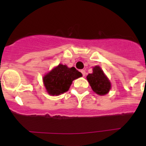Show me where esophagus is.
<instances>
[{"label": "esophagus", "instance_id": "esophagus-1", "mask_svg": "<svg viewBox=\"0 0 146 146\" xmlns=\"http://www.w3.org/2000/svg\"><path fill=\"white\" fill-rule=\"evenodd\" d=\"M81 73H82V76H83V77H85V76H86V71L85 70H81Z\"/></svg>", "mask_w": 146, "mask_h": 146}]
</instances>
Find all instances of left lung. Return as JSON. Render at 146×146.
Instances as JSON below:
<instances>
[{
  "label": "left lung",
  "instance_id": "8db88e82",
  "mask_svg": "<svg viewBox=\"0 0 146 146\" xmlns=\"http://www.w3.org/2000/svg\"><path fill=\"white\" fill-rule=\"evenodd\" d=\"M86 78L94 92L99 96L106 95L111 89V82L99 66L93 67V72Z\"/></svg>",
  "mask_w": 146,
  "mask_h": 146
}]
</instances>
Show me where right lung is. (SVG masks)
<instances>
[{"label":"right lung","instance_id":"obj_1","mask_svg":"<svg viewBox=\"0 0 146 146\" xmlns=\"http://www.w3.org/2000/svg\"><path fill=\"white\" fill-rule=\"evenodd\" d=\"M82 76L81 72L74 67L69 68L66 65L60 64L44 74L42 80L47 94L58 96L69 91L72 81Z\"/></svg>","mask_w":146,"mask_h":146}]
</instances>
